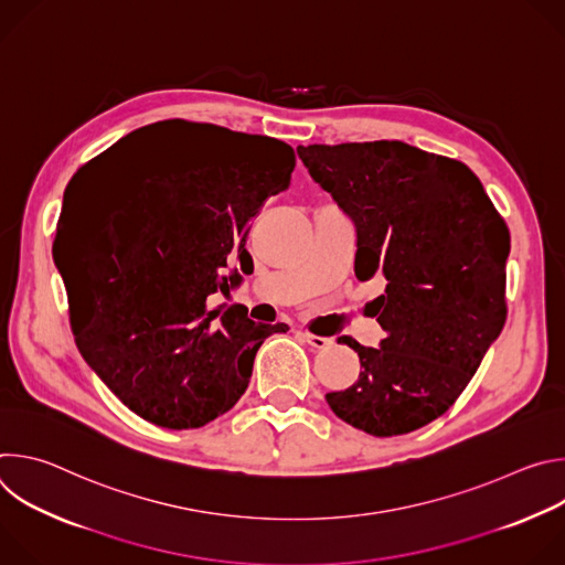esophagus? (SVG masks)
<instances>
[{
	"mask_svg": "<svg viewBox=\"0 0 565 565\" xmlns=\"http://www.w3.org/2000/svg\"><path fill=\"white\" fill-rule=\"evenodd\" d=\"M303 340L312 347V349H329L333 344L331 338H321V335H312V333H303Z\"/></svg>",
	"mask_w": 565,
	"mask_h": 565,
	"instance_id": "esophagus-1",
	"label": "esophagus"
}]
</instances>
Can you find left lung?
Returning <instances> with one entry per match:
<instances>
[{
  "label": "left lung",
  "mask_w": 565,
  "mask_h": 565,
  "mask_svg": "<svg viewBox=\"0 0 565 565\" xmlns=\"http://www.w3.org/2000/svg\"><path fill=\"white\" fill-rule=\"evenodd\" d=\"M310 179L355 225V277L386 338L358 380L327 393L338 418L377 438L416 431L465 391L505 324L510 230L476 174L402 140L299 145Z\"/></svg>",
  "instance_id": "obj_1"
}]
</instances>
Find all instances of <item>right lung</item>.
I'll return each instance as SVG.
<instances>
[{"label":"right lung","mask_w":565,"mask_h":565,"mask_svg":"<svg viewBox=\"0 0 565 565\" xmlns=\"http://www.w3.org/2000/svg\"><path fill=\"white\" fill-rule=\"evenodd\" d=\"M166 122L192 147L151 160L131 151L96 190L87 181L107 151L73 177L53 259L96 375L140 418L199 429L246 393L264 340L288 331L210 299H227L253 264L248 221L288 188L295 151L268 136Z\"/></svg>","instance_id":"obj_1"}]
</instances>
